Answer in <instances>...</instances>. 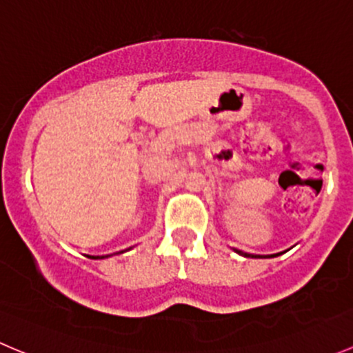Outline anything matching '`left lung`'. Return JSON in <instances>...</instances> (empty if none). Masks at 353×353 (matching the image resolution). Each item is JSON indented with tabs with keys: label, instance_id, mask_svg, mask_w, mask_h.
I'll return each mask as SVG.
<instances>
[{
	"label": "left lung",
	"instance_id": "left-lung-1",
	"mask_svg": "<svg viewBox=\"0 0 353 353\" xmlns=\"http://www.w3.org/2000/svg\"><path fill=\"white\" fill-rule=\"evenodd\" d=\"M234 251L237 252V254H241V256H244V258H275V256H280V254H283V252H287V251H282V252H276V254H249V252H244V251H241V249H234Z\"/></svg>",
	"mask_w": 353,
	"mask_h": 353
}]
</instances>
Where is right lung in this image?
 <instances>
[{"label": "right lung", "mask_w": 353, "mask_h": 353, "mask_svg": "<svg viewBox=\"0 0 353 353\" xmlns=\"http://www.w3.org/2000/svg\"><path fill=\"white\" fill-rule=\"evenodd\" d=\"M126 251H128V249H126ZM119 252H124V251H119ZM119 252H117V254H119ZM109 256L110 254H108V256H88V258H92V259H104V258H109Z\"/></svg>", "instance_id": "add662e5"}]
</instances>
